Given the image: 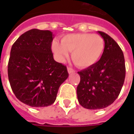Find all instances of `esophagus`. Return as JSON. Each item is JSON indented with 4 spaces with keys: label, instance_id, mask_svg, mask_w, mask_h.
<instances>
[{
    "label": "esophagus",
    "instance_id": "34e87169",
    "mask_svg": "<svg viewBox=\"0 0 134 134\" xmlns=\"http://www.w3.org/2000/svg\"><path fill=\"white\" fill-rule=\"evenodd\" d=\"M68 72H69V74H72V73H74L75 72V70L73 69H71V68H70V67H68Z\"/></svg>",
    "mask_w": 134,
    "mask_h": 134
}]
</instances>
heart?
Masks as SVG:
<instances>
[{
  "label": "heart",
  "instance_id": "b5f03b06",
  "mask_svg": "<svg viewBox=\"0 0 134 134\" xmlns=\"http://www.w3.org/2000/svg\"><path fill=\"white\" fill-rule=\"evenodd\" d=\"M105 43L103 37L98 34H71L62 37L61 43L54 40L51 50L57 59L64 63L71 53V59L76 65L87 68L95 65L101 57Z\"/></svg>",
  "mask_w": 134,
  "mask_h": 134
}]
</instances>
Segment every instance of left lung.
I'll return each mask as SVG.
<instances>
[{"instance_id": "1", "label": "left lung", "mask_w": 134, "mask_h": 134, "mask_svg": "<svg viewBox=\"0 0 134 134\" xmlns=\"http://www.w3.org/2000/svg\"><path fill=\"white\" fill-rule=\"evenodd\" d=\"M105 43L100 59L95 65L78 71L77 99L90 110L104 109L113 104L121 92L125 78V57L121 48L109 35L98 31Z\"/></svg>"}]
</instances>
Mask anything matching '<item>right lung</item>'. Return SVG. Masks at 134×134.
Wrapping results in <instances>:
<instances>
[{
  "mask_svg": "<svg viewBox=\"0 0 134 134\" xmlns=\"http://www.w3.org/2000/svg\"><path fill=\"white\" fill-rule=\"evenodd\" d=\"M53 38L50 30L32 29L20 36L11 48L8 63L11 88L18 100L33 107L51 105L69 77L66 66L54 59Z\"/></svg>",
  "mask_w": 134,
  "mask_h": 134,
  "instance_id": "obj_1",
  "label": "right lung"
}]
</instances>
